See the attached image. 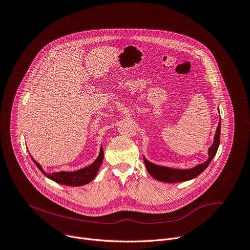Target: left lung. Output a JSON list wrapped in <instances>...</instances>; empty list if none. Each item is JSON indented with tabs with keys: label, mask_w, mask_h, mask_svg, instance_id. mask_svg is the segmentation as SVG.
<instances>
[{
	"label": "left lung",
	"mask_w": 250,
	"mask_h": 250,
	"mask_svg": "<svg viewBox=\"0 0 250 250\" xmlns=\"http://www.w3.org/2000/svg\"><path fill=\"white\" fill-rule=\"evenodd\" d=\"M220 134H221V120L218 124L217 130L214 136V142L208 149V159L199 164L191 169H173L169 167H164V166H159L149 162L145 157H143L145 167L148 173L157 181L163 183H180V182H187L192 180L199 176L211 163L212 159L217 153L219 144H220Z\"/></svg>",
	"instance_id": "left-lung-1"
}]
</instances>
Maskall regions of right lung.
<instances>
[{"label": "right lung", "mask_w": 250, "mask_h": 250, "mask_svg": "<svg viewBox=\"0 0 250 250\" xmlns=\"http://www.w3.org/2000/svg\"><path fill=\"white\" fill-rule=\"evenodd\" d=\"M103 158H104V151L101 146L99 156L90 166H88V167L82 168V169L74 171V172H58V173H52V174H47L46 172H44V170L41 167V165L38 162H36L33 158H32V160H33L34 164L37 166V168L48 179H50L60 185H63V186H67V187H80V186L87 185L91 181L94 180V178L96 177V175L101 167Z\"/></svg>", "instance_id": "obj_1"}]
</instances>
